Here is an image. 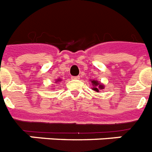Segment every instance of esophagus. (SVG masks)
<instances>
[{
  "label": "esophagus",
  "mask_w": 152,
  "mask_h": 152,
  "mask_svg": "<svg viewBox=\"0 0 152 152\" xmlns=\"http://www.w3.org/2000/svg\"><path fill=\"white\" fill-rule=\"evenodd\" d=\"M72 78H73V79H75V80H77V79H79V78H80V76H73Z\"/></svg>",
  "instance_id": "obj_1"
}]
</instances>
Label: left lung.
<instances>
[{
	"label": "left lung",
	"mask_w": 152,
	"mask_h": 152,
	"mask_svg": "<svg viewBox=\"0 0 152 152\" xmlns=\"http://www.w3.org/2000/svg\"><path fill=\"white\" fill-rule=\"evenodd\" d=\"M92 83H93V86H94V87L93 88V90L96 91V92H99V89H102V88H104V86H102L101 84L99 83V82L95 81V80L92 81Z\"/></svg>",
	"instance_id": "8db88e82"
}]
</instances>
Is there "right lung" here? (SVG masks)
<instances>
[{"label":"right lung","instance_id":"add662e5","mask_svg":"<svg viewBox=\"0 0 152 152\" xmlns=\"http://www.w3.org/2000/svg\"><path fill=\"white\" fill-rule=\"evenodd\" d=\"M60 81H61V80H60V79H58V80H56V82H60Z\"/></svg>","mask_w":152,"mask_h":152}]
</instances>
